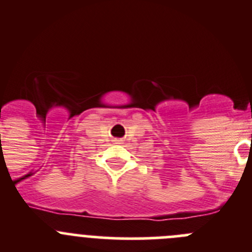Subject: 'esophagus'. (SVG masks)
Wrapping results in <instances>:
<instances>
[{
  "mask_svg": "<svg viewBox=\"0 0 252 252\" xmlns=\"http://www.w3.org/2000/svg\"><path fill=\"white\" fill-rule=\"evenodd\" d=\"M114 143H116V145H121L122 140H120V138H116V140H114Z\"/></svg>",
  "mask_w": 252,
  "mask_h": 252,
  "instance_id": "obj_1",
  "label": "esophagus"
}]
</instances>
